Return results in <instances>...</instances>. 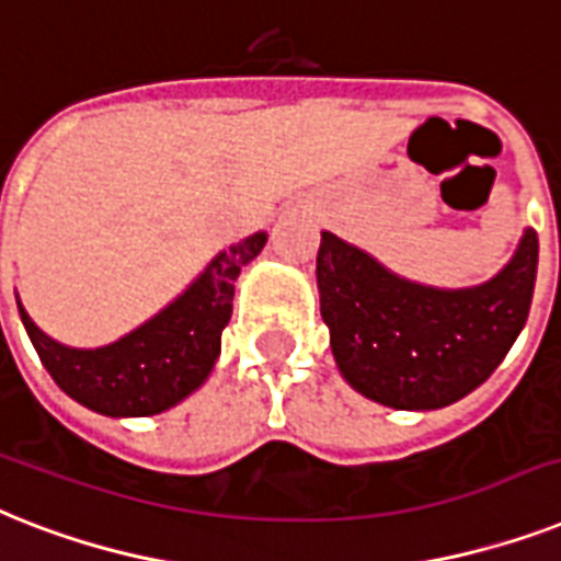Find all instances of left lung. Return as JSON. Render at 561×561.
<instances>
[{"label": "left lung", "instance_id": "8db88e82", "mask_svg": "<svg viewBox=\"0 0 561 561\" xmlns=\"http://www.w3.org/2000/svg\"><path fill=\"white\" fill-rule=\"evenodd\" d=\"M536 265L539 239L527 230L513 262L486 285L423 288L322 233L317 285L336 366L359 394L383 407H449L484 383L516 343Z\"/></svg>", "mask_w": 561, "mask_h": 561}]
</instances>
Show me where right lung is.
<instances>
[{"label":"right lung","instance_id":"obj_1","mask_svg":"<svg viewBox=\"0 0 561 561\" xmlns=\"http://www.w3.org/2000/svg\"><path fill=\"white\" fill-rule=\"evenodd\" d=\"M265 241V233H256L233 244L170 308L103 348L59 345L34 325L16 299L20 317L43 366L68 398L112 417L158 414L198 389L213 371L221 331L233 313L236 276Z\"/></svg>","mask_w":561,"mask_h":561}]
</instances>
